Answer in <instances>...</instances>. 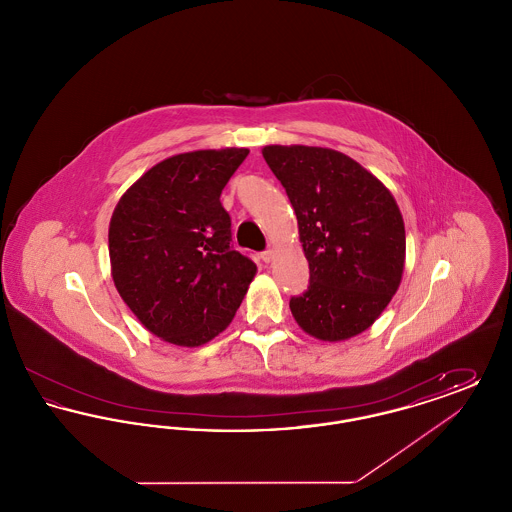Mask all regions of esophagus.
Returning <instances> with one entry per match:
<instances>
[{
  "mask_svg": "<svg viewBox=\"0 0 512 512\" xmlns=\"http://www.w3.org/2000/svg\"><path fill=\"white\" fill-rule=\"evenodd\" d=\"M272 257H274V251H272V249H265V251L261 253V259H263L265 263H270Z\"/></svg>",
  "mask_w": 512,
  "mask_h": 512,
  "instance_id": "34e87169",
  "label": "esophagus"
}]
</instances>
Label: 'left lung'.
<instances>
[{
    "label": "left lung",
    "mask_w": 512,
    "mask_h": 512,
    "mask_svg": "<svg viewBox=\"0 0 512 512\" xmlns=\"http://www.w3.org/2000/svg\"><path fill=\"white\" fill-rule=\"evenodd\" d=\"M263 157L292 203L309 261V286L290 299L293 318L318 340L365 332L403 276L405 224L393 195L334 149L267 146Z\"/></svg>",
    "instance_id": "8db88e82"
}]
</instances>
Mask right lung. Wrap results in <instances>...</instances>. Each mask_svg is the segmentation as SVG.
Returning <instances> with one entry per match:
<instances>
[{
    "label": "right lung",
    "mask_w": 512,
    "mask_h": 512,
    "mask_svg": "<svg viewBox=\"0 0 512 512\" xmlns=\"http://www.w3.org/2000/svg\"><path fill=\"white\" fill-rule=\"evenodd\" d=\"M249 149H201L132 184L109 224L115 286L151 334L203 345L232 322L257 267L234 249L220 194Z\"/></svg>",
    "instance_id": "1"
}]
</instances>
